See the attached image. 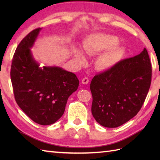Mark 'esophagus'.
Returning a JSON list of instances; mask_svg holds the SVG:
<instances>
[{"mask_svg":"<svg viewBox=\"0 0 160 160\" xmlns=\"http://www.w3.org/2000/svg\"><path fill=\"white\" fill-rule=\"evenodd\" d=\"M82 83L83 84H87L89 83V78H87V77H84L82 79Z\"/></svg>","mask_w":160,"mask_h":160,"instance_id":"esophagus-1","label":"esophagus"}]
</instances>
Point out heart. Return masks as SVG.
<instances>
[{"instance_id": "obj_1", "label": "heart", "mask_w": 160, "mask_h": 160, "mask_svg": "<svg viewBox=\"0 0 160 160\" xmlns=\"http://www.w3.org/2000/svg\"><path fill=\"white\" fill-rule=\"evenodd\" d=\"M120 42V40L118 36L105 33H94L84 40L82 49L89 55L108 51L98 58L96 62L98 69L104 70L113 67L125 54V47L119 45ZM73 56L80 65L85 63L86 58L81 50L74 49Z\"/></svg>"}]
</instances>
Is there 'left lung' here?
Instances as JSON below:
<instances>
[{"instance_id":"obj_1","label":"left lung","mask_w":160,"mask_h":160,"mask_svg":"<svg viewBox=\"0 0 160 160\" xmlns=\"http://www.w3.org/2000/svg\"><path fill=\"white\" fill-rule=\"evenodd\" d=\"M151 74V63L144 48L138 55L95 76L90 84L91 113L98 123L115 128L135 116L147 98Z\"/></svg>"}]
</instances>
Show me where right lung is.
Instances as JSON below:
<instances>
[{
    "instance_id": "add662e5",
    "label": "right lung",
    "mask_w": 160,
    "mask_h": 160,
    "mask_svg": "<svg viewBox=\"0 0 160 160\" xmlns=\"http://www.w3.org/2000/svg\"><path fill=\"white\" fill-rule=\"evenodd\" d=\"M42 28L28 33L17 47L12 59L11 80L19 107L40 125L55 123L62 117L69 97L79 86L76 74L57 66H43L31 49Z\"/></svg>"
}]
</instances>
